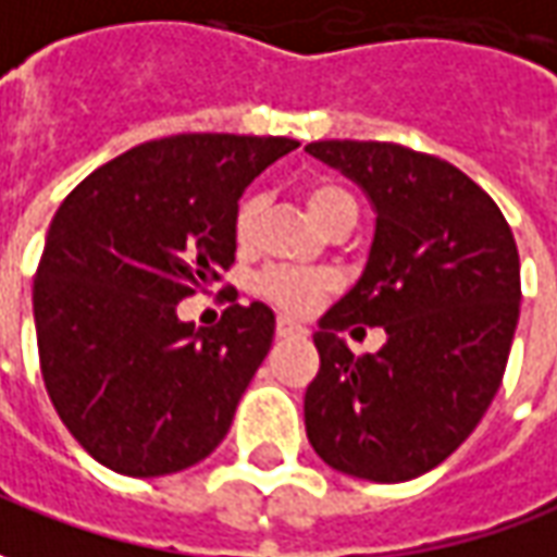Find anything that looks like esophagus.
Masks as SVG:
<instances>
[{"label": "esophagus", "instance_id": "34e87169", "mask_svg": "<svg viewBox=\"0 0 557 557\" xmlns=\"http://www.w3.org/2000/svg\"><path fill=\"white\" fill-rule=\"evenodd\" d=\"M275 333H278V336H302L306 330H302L300 324H294L290 318H278V324H275Z\"/></svg>", "mask_w": 557, "mask_h": 557}]
</instances>
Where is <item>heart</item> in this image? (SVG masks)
<instances>
[{
  "label": "heart",
  "instance_id": "b5f03b06",
  "mask_svg": "<svg viewBox=\"0 0 557 557\" xmlns=\"http://www.w3.org/2000/svg\"><path fill=\"white\" fill-rule=\"evenodd\" d=\"M306 209L312 212L318 224L324 230H333L339 221H358V199L351 197V190H345L336 182H309L302 187ZM263 212V199L257 194L239 199L236 214H233V239L239 248H248L255 242L257 218ZM333 275L321 270H287V267H272L260 272L257 278V294L275 309H282L287 315H306L312 312L318 302L333 290Z\"/></svg>",
  "mask_w": 557,
  "mask_h": 557
}]
</instances>
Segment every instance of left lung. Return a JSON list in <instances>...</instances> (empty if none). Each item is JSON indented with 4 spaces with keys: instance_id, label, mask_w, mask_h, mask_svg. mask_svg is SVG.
Here are the masks:
<instances>
[{
    "instance_id": "left-lung-1",
    "label": "left lung",
    "mask_w": 557,
    "mask_h": 557,
    "mask_svg": "<svg viewBox=\"0 0 557 557\" xmlns=\"http://www.w3.org/2000/svg\"><path fill=\"white\" fill-rule=\"evenodd\" d=\"M306 151L358 182L375 209L367 270L321 318L306 433L333 470L406 482L476 431L504 382L519 324V248L497 202L461 169L394 141L330 139ZM389 333L355 359L338 333Z\"/></svg>"
}]
</instances>
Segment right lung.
Segmentation results:
<instances>
[{"label": "right lung", "mask_w": 557, "mask_h": 557, "mask_svg": "<svg viewBox=\"0 0 557 557\" xmlns=\"http://www.w3.org/2000/svg\"><path fill=\"white\" fill-rule=\"evenodd\" d=\"M297 145L233 133L145 141L57 209L33 282L38 363L57 416L102 467L166 476L227 436L275 315L233 302L197 330L175 306L233 267L242 190Z\"/></svg>", "instance_id": "right-lung-1"}]
</instances>
